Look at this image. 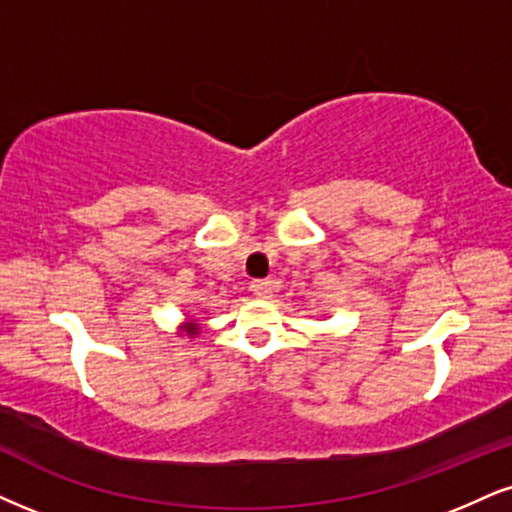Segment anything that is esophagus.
Masks as SVG:
<instances>
[{
  "mask_svg": "<svg viewBox=\"0 0 512 512\" xmlns=\"http://www.w3.org/2000/svg\"><path fill=\"white\" fill-rule=\"evenodd\" d=\"M251 292H254L256 299H270L273 287H270V282H266V280H256V282H251Z\"/></svg>",
  "mask_w": 512,
  "mask_h": 512,
  "instance_id": "1",
  "label": "esophagus"
}]
</instances>
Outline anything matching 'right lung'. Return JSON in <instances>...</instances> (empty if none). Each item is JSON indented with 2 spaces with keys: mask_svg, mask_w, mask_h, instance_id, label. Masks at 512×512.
<instances>
[{
  "mask_svg": "<svg viewBox=\"0 0 512 512\" xmlns=\"http://www.w3.org/2000/svg\"><path fill=\"white\" fill-rule=\"evenodd\" d=\"M182 330H185L189 337H194V334H197V323H185L182 325Z\"/></svg>",
  "mask_w": 512,
  "mask_h": 512,
  "instance_id": "add662e5",
  "label": "right lung"
}]
</instances>
